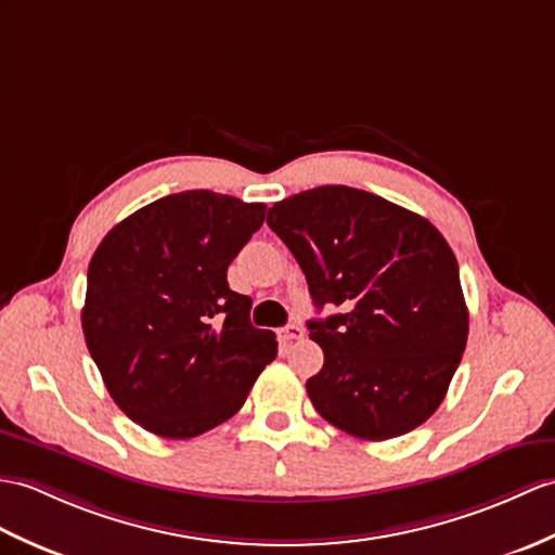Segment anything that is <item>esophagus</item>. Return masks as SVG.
I'll use <instances>...</instances> for the list:
<instances>
[{"instance_id":"esophagus-1","label":"esophagus","mask_w":555,"mask_h":555,"mask_svg":"<svg viewBox=\"0 0 555 555\" xmlns=\"http://www.w3.org/2000/svg\"><path fill=\"white\" fill-rule=\"evenodd\" d=\"M305 336V331H302V326H298V324H288V326H283L281 331H279V340L283 343V345H288V343H293V340H300Z\"/></svg>"}]
</instances>
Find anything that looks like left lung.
<instances>
[{"label": "left lung", "mask_w": 555, "mask_h": 555, "mask_svg": "<svg viewBox=\"0 0 555 555\" xmlns=\"http://www.w3.org/2000/svg\"><path fill=\"white\" fill-rule=\"evenodd\" d=\"M317 309L307 321L324 366L307 380L321 418L380 442L442 404L468 340L459 262L428 219L376 193L319 186L269 208Z\"/></svg>", "instance_id": "left-lung-1"}]
</instances>
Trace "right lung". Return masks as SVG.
I'll return each mask as SVG.
<instances>
[{"instance_id": "add662e5", "label": "right lung", "mask_w": 555, "mask_h": 555, "mask_svg": "<svg viewBox=\"0 0 555 555\" xmlns=\"http://www.w3.org/2000/svg\"><path fill=\"white\" fill-rule=\"evenodd\" d=\"M264 203L215 191L153 201L115 224L89 262L82 331L113 402L141 428L189 440L224 423L276 357L253 300L227 283Z\"/></svg>"}]
</instances>
